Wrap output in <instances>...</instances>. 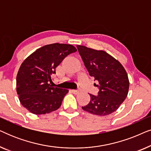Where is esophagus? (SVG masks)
<instances>
[{
	"instance_id": "34e87169",
	"label": "esophagus",
	"mask_w": 151,
	"mask_h": 151,
	"mask_svg": "<svg viewBox=\"0 0 151 151\" xmlns=\"http://www.w3.org/2000/svg\"><path fill=\"white\" fill-rule=\"evenodd\" d=\"M71 91L73 93V94H78V93H79V91H78V90H74V89H72V90H71Z\"/></svg>"
}]
</instances>
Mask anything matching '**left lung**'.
<instances>
[{"mask_svg": "<svg viewBox=\"0 0 151 151\" xmlns=\"http://www.w3.org/2000/svg\"><path fill=\"white\" fill-rule=\"evenodd\" d=\"M77 48L89 75L98 82V96L90 94L91 100L84 111L105 116L115 112L127 97L129 80L122 64L102 50L77 45Z\"/></svg>", "mask_w": 151, "mask_h": 151, "instance_id": "left-lung-1", "label": "left lung"}]
</instances>
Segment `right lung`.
<instances>
[{
    "label": "right lung",
    "mask_w": 151,
    "mask_h": 151,
    "mask_svg": "<svg viewBox=\"0 0 151 151\" xmlns=\"http://www.w3.org/2000/svg\"><path fill=\"white\" fill-rule=\"evenodd\" d=\"M76 51L71 45L53 43L38 49L24 60L16 76V91L24 108L36 115L60 108L69 90L52 87L49 82L55 68Z\"/></svg>",
    "instance_id": "1"
}]
</instances>
